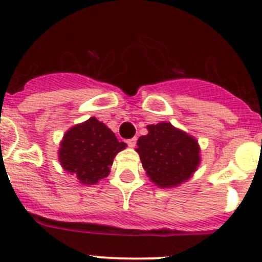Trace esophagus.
<instances>
[{"label": "esophagus", "mask_w": 262, "mask_h": 262, "mask_svg": "<svg viewBox=\"0 0 262 262\" xmlns=\"http://www.w3.org/2000/svg\"><path fill=\"white\" fill-rule=\"evenodd\" d=\"M126 143H128V146H129V147H132V148H133V147H136V143H137V138H136V137H134V138H132V139H128V141H126Z\"/></svg>", "instance_id": "esophagus-1"}]
</instances>
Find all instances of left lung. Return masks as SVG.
<instances>
[{
  "mask_svg": "<svg viewBox=\"0 0 262 262\" xmlns=\"http://www.w3.org/2000/svg\"><path fill=\"white\" fill-rule=\"evenodd\" d=\"M147 129L148 134L139 137L136 151L149 179L161 188L187 182L201 161L199 142L166 121Z\"/></svg>",
  "mask_w": 262,
  "mask_h": 262,
  "instance_id": "8db88e82",
  "label": "left lung"
}]
</instances>
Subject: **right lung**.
Here are the masks:
<instances>
[{
	"mask_svg": "<svg viewBox=\"0 0 262 262\" xmlns=\"http://www.w3.org/2000/svg\"><path fill=\"white\" fill-rule=\"evenodd\" d=\"M125 147L126 143L119 142L111 129L93 116L63 134L58 160L79 183L91 185L107 177L114 157Z\"/></svg>",
	"mask_w": 262,
	"mask_h": 262,
	"instance_id": "add662e5",
	"label": "right lung"
}]
</instances>
